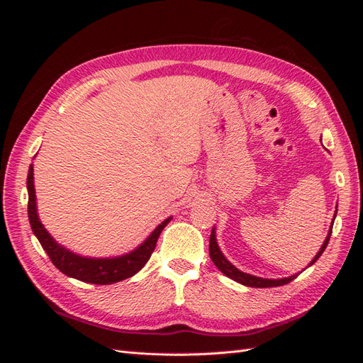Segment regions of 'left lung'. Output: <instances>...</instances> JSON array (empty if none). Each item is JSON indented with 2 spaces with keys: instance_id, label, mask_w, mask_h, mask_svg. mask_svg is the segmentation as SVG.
<instances>
[{
  "instance_id": "8db88e82",
  "label": "left lung",
  "mask_w": 363,
  "mask_h": 363,
  "mask_svg": "<svg viewBox=\"0 0 363 363\" xmlns=\"http://www.w3.org/2000/svg\"><path fill=\"white\" fill-rule=\"evenodd\" d=\"M336 213H337V206H336V212H335V216H333V221H332V225L330 228H328V233H327V238L324 240V244L321 245L320 251L316 252V256L312 259V262L309 263V267L313 265V263L320 259V256L324 252L328 240H330V236H332V227H333V223H335V218H336ZM208 252H211V259L212 262L216 265V268L221 271L223 274H225L227 277H230L232 280L244 284V286H250V288H272V286H281V284H286L289 281H292L295 276H289V277H283V279H262V277H257V276H251V274H247L244 271L238 269L233 263H230L225 256L223 255V251L219 250V245L216 242V230L215 227L212 228V233H211V242H208Z\"/></svg>"
}]
</instances>
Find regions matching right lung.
Wrapping results in <instances>:
<instances>
[{"instance_id":"right-lung-1","label":"right lung","mask_w":363,"mask_h":363,"mask_svg":"<svg viewBox=\"0 0 363 363\" xmlns=\"http://www.w3.org/2000/svg\"><path fill=\"white\" fill-rule=\"evenodd\" d=\"M33 164L28 168L27 175V191H28V219L33 233L38 238L42 248L45 250L50 256L54 267L60 269L65 276L82 280L86 283L94 284H112L121 280H125L131 276H135L144 268L148 259L151 257L152 251L156 248L157 239L169 221L171 216L164 219L159 224L151 235L135 250H131L123 256L116 257H87L80 256L77 252L68 250L67 247L60 245L54 239L47 228L40 223L38 215V204H36V191H35V177H33Z\"/></svg>"}]
</instances>
